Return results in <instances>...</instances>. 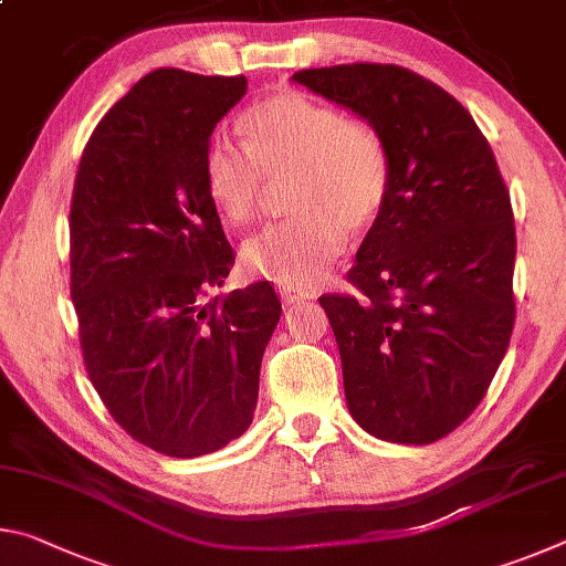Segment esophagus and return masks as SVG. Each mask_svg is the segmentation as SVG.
Wrapping results in <instances>:
<instances>
[{
  "label": "esophagus",
  "instance_id": "esophagus-1",
  "mask_svg": "<svg viewBox=\"0 0 566 566\" xmlns=\"http://www.w3.org/2000/svg\"><path fill=\"white\" fill-rule=\"evenodd\" d=\"M280 296L284 306H292L296 302H304V300H312L310 292H302V290H286V286H280Z\"/></svg>",
  "mask_w": 566,
  "mask_h": 566
}]
</instances>
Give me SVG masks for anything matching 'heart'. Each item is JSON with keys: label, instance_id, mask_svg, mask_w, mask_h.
I'll return each instance as SVG.
<instances>
[{"label": "heart", "instance_id": "heart-1", "mask_svg": "<svg viewBox=\"0 0 566 566\" xmlns=\"http://www.w3.org/2000/svg\"><path fill=\"white\" fill-rule=\"evenodd\" d=\"M244 148L212 139L205 149L207 195L229 224L260 214L266 181L292 177L286 222L242 249V264L286 290H312L339 260L347 232L377 222L391 187V157L375 124L349 119L302 92L272 94L242 119Z\"/></svg>", "mask_w": 566, "mask_h": 566}]
</instances>
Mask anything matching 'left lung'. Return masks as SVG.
Segmentation results:
<instances>
[{
    "mask_svg": "<svg viewBox=\"0 0 566 566\" xmlns=\"http://www.w3.org/2000/svg\"><path fill=\"white\" fill-rule=\"evenodd\" d=\"M292 82L375 124L389 199L349 282L324 294L354 421L397 444H432L472 415L514 327V217L490 142L462 104L395 64L302 70Z\"/></svg>",
    "mask_w": 566,
    "mask_h": 566,
    "instance_id": "obj_1",
    "label": "left lung"
}]
</instances>
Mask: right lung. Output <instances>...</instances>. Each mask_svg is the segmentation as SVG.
Returning <instances> with one entry per match:
<instances>
[{"mask_svg":"<svg viewBox=\"0 0 566 566\" xmlns=\"http://www.w3.org/2000/svg\"><path fill=\"white\" fill-rule=\"evenodd\" d=\"M244 76L155 70L94 127L70 212L72 302L84 367L114 421L191 459L252 424L282 304L270 282L227 296L234 266L202 159Z\"/></svg>","mask_w":566,"mask_h":566,"instance_id":"right-lung-1","label":"right lung"}]
</instances>
